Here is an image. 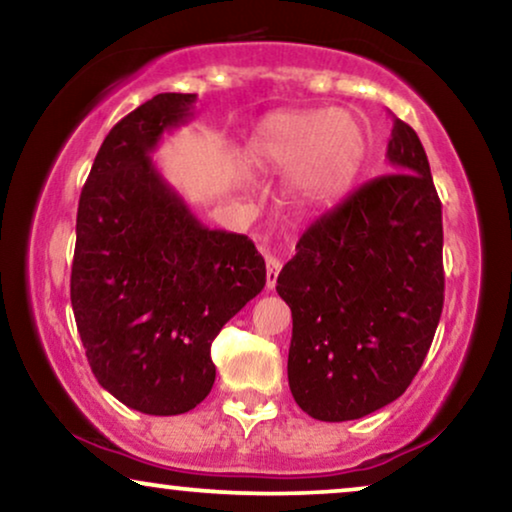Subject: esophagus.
Returning a JSON list of instances; mask_svg holds the SVG:
<instances>
[{
    "label": "esophagus",
    "mask_w": 512,
    "mask_h": 512,
    "mask_svg": "<svg viewBox=\"0 0 512 512\" xmlns=\"http://www.w3.org/2000/svg\"><path fill=\"white\" fill-rule=\"evenodd\" d=\"M278 271H281V260L274 255L267 257V288L274 290L276 288V278H278Z\"/></svg>",
    "instance_id": "obj_1"
}]
</instances>
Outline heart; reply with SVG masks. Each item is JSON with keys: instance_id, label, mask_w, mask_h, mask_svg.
I'll return each instance as SVG.
<instances>
[{"instance_id": "obj_1", "label": "heart", "mask_w": 512, "mask_h": 512, "mask_svg": "<svg viewBox=\"0 0 512 512\" xmlns=\"http://www.w3.org/2000/svg\"><path fill=\"white\" fill-rule=\"evenodd\" d=\"M365 152L360 121L330 109L274 114L250 140V159L271 173L295 175L297 196L313 206L335 203L349 192Z\"/></svg>"}]
</instances>
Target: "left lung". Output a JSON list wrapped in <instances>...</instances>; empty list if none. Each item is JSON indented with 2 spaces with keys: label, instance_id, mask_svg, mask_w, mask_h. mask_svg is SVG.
<instances>
[{
  "label": "left lung",
  "instance_id": "8db88e82",
  "mask_svg": "<svg viewBox=\"0 0 512 512\" xmlns=\"http://www.w3.org/2000/svg\"><path fill=\"white\" fill-rule=\"evenodd\" d=\"M386 156L395 173L318 217L278 274L292 311L290 391L318 421L400 398L440 323L442 206L419 135L395 117Z\"/></svg>",
  "mask_w": 512,
  "mask_h": 512
}]
</instances>
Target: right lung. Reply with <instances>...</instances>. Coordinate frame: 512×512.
<instances>
[{
    "mask_svg": "<svg viewBox=\"0 0 512 512\" xmlns=\"http://www.w3.org/2000/svg\"><path fill=\"white\" fill-rule=\"evenodd\" d=\"M194 102V93H159L121 119L77 210L70 297L88 365L105 391L154 417L206 398L210 344L267 283L255 243L203 227L152 161Z\"/></svg>",
    "mask_w": 512,
    "mask_h": 512,
    "instance_id": "right-lung-1",
    "label": "right lung"
}]
</instances>
